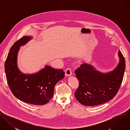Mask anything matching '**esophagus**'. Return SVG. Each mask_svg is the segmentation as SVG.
I'll use <instances>...</instances> for the list:
<instances>
[{
	"label": "esophagus",
	"instance_id": "obj_1",
	"mask_svg": "<svg viewBox=\"0 0 130 130\" xmlns=\"http://www.w3.org/2000/svg\"><path fill=\"white\" fill-rule=\"evenodd\" d=\"M65 74L67 76H70L71 74H72V72L71 69L70 68H67L65 71Z\"/></svg>",
	"mask_w": 130,
	"mask_h": 130
}]
</instances>
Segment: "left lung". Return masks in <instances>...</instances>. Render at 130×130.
<instances>
[{
	"instance_id": "left-lung-1",
	"label": "left lung",
	"mask_w": 130,
	"mask_h": 130,
	"mask_svg": "<svg viewBox=\"0 0 130 130\" xmlns=\"http://www.w3.org/2000/svg\"><path fill=\"white\" fill-rule=\"evenodd\" d=\"M118 55L119 63L110 73H101L87 63L82 64L75 71L79 86L74 95L81 104L86 106L101 105L116 95L123 81L126 67L125 58L120 51Z\"/></svg>"
}]
</instances>
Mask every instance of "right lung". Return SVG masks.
<instances>
[{"instance_id": "add662e5", "label": "right lung", "mask_w": 130, "mask_h": 130, "mask_svg": "<svg viewBox=\"0 0 130 130\" xmlns=\"http://www.w3.org/2000/svg\"><path fill=\"white\" fill-rule=\"evenodd\" d=\"M31 38L24 36L11 46L5 62V72L9 89L16 98L30 104L43 105L53 96L55 86L63 79L64 72L48 66L34 74H23L19 71L17 56L20 46L25 44Z\"/></svg>"}]
</instances>
